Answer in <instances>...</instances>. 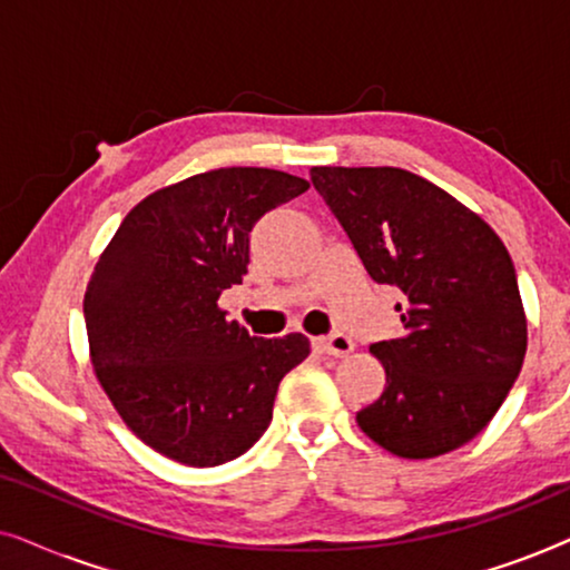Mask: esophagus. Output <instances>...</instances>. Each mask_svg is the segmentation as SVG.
I'll return each mask as SVG.
<instances>
[{
	"label": "esophagus",
	"mask_w": 570,
	"mask_h": 570,
	"mask_svg": "<svg viewBox=\"0 0 570 570\" xmlns=\"http://www.w3.org/2000/svg\"><path fill=\"white\" fill-rule=\"evenodd\" d=\"M314 347H316V353H322L326 357H345L353 353L355 345L347 334L337 332V334H330V337H324V340H316Z\"/></svg>",
	"instance_id": "esophagus-1"
}]
</instances>
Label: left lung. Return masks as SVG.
Masks as SVG:
<instances>
[{"mask_svg": "<svg viewBox=\"0 0 570 570\" xmlns=\"http://www.w3.org/2000/svg\"><path fill=\"white\" fill-rule=\"evenodd\" d=\"M311 181L368 275L404 295V334L371 345L386 386L357 425L402 459L464 446L493 420L527 355L509 248L478 213L410 170L314 166Z\"/></svg>", "mask_w": 570, "mask_h": 570, "instance_id": "obj_1", "label": "left lung"}]
</instances>
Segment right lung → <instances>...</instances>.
Returning <instances> with one entry per match:
<instances>
[{
  "instance_id": "obj_1",
  "label": "right lung",
  "mask_w": 570,
  "mask_h": 570,
  "mask_svg": "<svg viewBox=\"0 0 570 570\" xmlns=\"http://www.w3.org/2000/svg\"><path fill=\"white\" fill-rule=\"evenodd\" d=\"M308 189L272 168H215L163 186L124 217L85 293L90 363L114 410L158 454L217 466L267 431L308 337H248L217 298L248 272V233Z\"/></svg>"
}]
</instances>
